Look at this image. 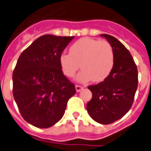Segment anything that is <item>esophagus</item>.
<instances>
[{"label": "esophagus", "mask_w": 151, "mask_h": 151, "mask_svg": "<svg viewBox=\"0 0 151 151\" xmlns=\"http://www.w3.org/2000/svg\"><path fill=\"white\" fill-rule=\"evenodd\" d=\"M75 89H76V91H77V92H79V91H81V90L83 89V86H78V85H76Z\"/></svg>", "instance_id": "obj_1"}]
</instances>
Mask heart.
<instances>
[{"instance_id": "b5f03b06", "label": "heart", "mask_w": 151, "mask_h": 151, "mask_svg": "<svg viewBox=\"0 0 151 151\" xmlns=\"http://www.w3.org/2000/svg\"><path fill=\"white\" fill-rule=\"evenodd\" d=\"M60 64L68 78H73L81 66L83 70L77 77L78 81L86 82L92 79L99 82L106 78L114 68V50L106 41L81 38L70 47V53H61Z\"/></svg>"}]
</instances>
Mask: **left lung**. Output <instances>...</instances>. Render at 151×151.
<instances>
[{"instance_id": "8db88e82", "label": "left lung", "mask_w": 151, "mask_h": 151, "mask_svg": "<svg viewBox=\"0 0 151 151\" xmlns=\"http://www.w3.org/2000/svg\"><path fill=\"white\" fill-rule=\"evenodd\" d=\"M111 45L114 65L103 81L88 86L92 99L87 111L98 123L110 124L123 117L132 106L138 88V69L129 50L113 36L101 34Z\"/></svg>"}]
</instances>
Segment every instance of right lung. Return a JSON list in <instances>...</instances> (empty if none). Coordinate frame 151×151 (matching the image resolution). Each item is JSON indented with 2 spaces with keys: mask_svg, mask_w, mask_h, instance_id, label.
<instances>
[{
  "mask_svg": "<svg viewBox=\"0 0 151 151\" xmlns=\"http://www.w3.org/2000/svg\"><path fill=\"white\" fill-rule=\"evenodd\" d=\"M73 37L43 35L19 57L13 73V94L28 123L49 128L63 117L74 85L63 74L60 56Z\"/></svg>",
  "mask_w": 151,
  "mask_h": 151,
  "instance_id": "1",
  "label": "right lung"
}]
</instances>
